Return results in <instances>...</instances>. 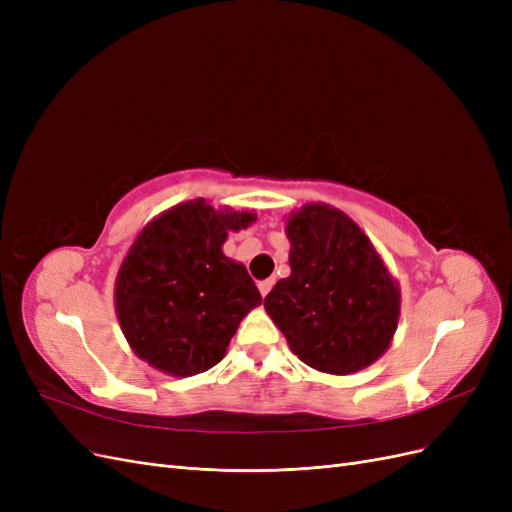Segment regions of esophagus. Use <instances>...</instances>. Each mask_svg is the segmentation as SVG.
Returning a JSON list of instances; mask_svg holds the SVG:
<instances>
[{
    "label": "esophagus",
    "mask_w": 512,
    "mask_h": 512,
    "mask_svg": "<svg viewBox=\"0 0 512 512\" xmlns=\"http://www.w3.org/2000/svg\"><path fill=\"white\" fill-rule=\"evenodd\" d=\"M271 288H273V280H262V282H258V290H260L262 297H267Z\"/></svg>",
    "instance_id": "esophagus-1"
}]
</instances>
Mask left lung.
Segmentation results:
<instances>
[{
    "mask_svg": "<svg viewBox=\"0 0 512 512\" xmlns=\"http://www.w3.org/2000/svg\"><path fill=\"white\" fill-rule=\"evenodd\" d=\"M290 275L265 309L299 359L324 374L369 367L391 346L399 286L376 247L344 211L312 203L286 222Z\"/></svg>",
    "mask_w": 512,
    "mask_h": 512,
    "instance_id": "1",
    "label": "left lung"
}]
</instances>
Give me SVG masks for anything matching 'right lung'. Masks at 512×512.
Here are the masks:
<instances>
[{
	"label": "right lung",
	"instance_id": "obj_1",
	"mask_svg": "<svg viewBox=\"0 0 512 512\" xmlns=\"http://www.w3.org/2000/svg\"><path fill=\"white\" fill-rule=\"evenodd\" d=\"M254 220L196 198L141 230L115 282L117 320L138 359L175 378L222 361L239 322L262 301L247 269L222 252L228 232Z\"/></svg>",
	"mask_w": 512,
	"mask_h": 512
}]
</instances>
